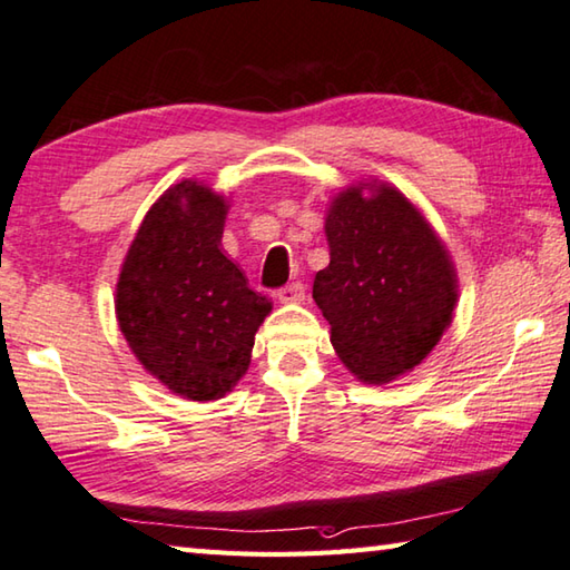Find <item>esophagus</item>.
<instances>
[{
    "mask_svg": "<svg viewBox=\"0 0 570 570\" xmlns=\"http://www.w3.org/2000/svg\"><path fill=\"white\" fill-rule=\"evenodd\" d=\"M279 303H303L305 301V285L303 283H291L277 291Z\"/></svg>",
    "mask_w": 570,
    "mask_h": 570,
    "instance_id": "1",
    "label": "esophagus"
}]
</instances>
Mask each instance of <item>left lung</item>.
<instances>
[{
    "instance_id": "obj_1",
    "label": "left lung",
    "mask_w": 570,
    "mask_h": 570,
    "mask_svg": "<svg viewBox=\"0 0 570 570\" xmlns=\"http://www.w3.org/2000/svg\"><path fill=\"white\" fill-rule=\"evenodd\" d=\"M325 237L331 265L315 275L313 297L335 353L357 381L391 383L421 365L453 321L451 255L411 199L385 183L337 193Z\"/></svg>"
}]
</instances>
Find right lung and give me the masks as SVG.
Wrapping results in <instances>:
<instances>
[{
  "label": "right lung",
  "instance_id": "right-lung-1",
  "mask_svg": "<svg viewBox=\"0 0 570 570\" xmlns=\"http://www.w3.org/2000/svg\"><path fill=\"white\" fill-rule=\"evenodd\" d=\"M227 199L183 179L149 207L117 279L115 311L147 373L189 401H217L245 375L273 311L223 255Z\"/></svg>",
  "mask_w": 570,
  "mask_h": 570
}]
</instances>
